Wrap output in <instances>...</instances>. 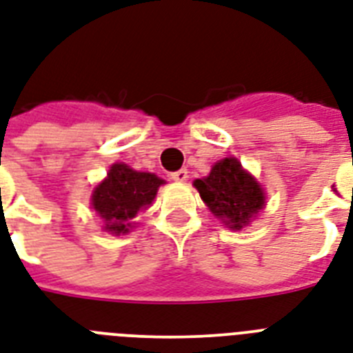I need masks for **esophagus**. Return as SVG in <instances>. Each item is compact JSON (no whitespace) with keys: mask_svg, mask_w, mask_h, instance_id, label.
Masks as SVG:
<instances>
[{"mask_svg":"<svg viewBox=\"0 0 353 353\" xmlns=\"http://www.w3.org/2000/svg\"><path fill=\"white\" fill-rule=\"evenodd\" d=\"M172 179L177 183L186 181V179H188V170H186V168H181V170L174 172V174H172Z\"/></svg>","mask_w":353,"mask_h":353,"instance_id":"34e87169","label":"esophagus"}]
</instances>
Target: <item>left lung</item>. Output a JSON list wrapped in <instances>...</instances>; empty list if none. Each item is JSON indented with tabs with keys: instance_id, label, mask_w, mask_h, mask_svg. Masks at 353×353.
Returning a JSON list of instances; mask_svg holds the SVG:
<instances>
[{
	"instance_id": "8db88e82",
	"label": "left lung",
	"mask_w": 353,
	"mask_h": 353,
	"mask_svg": "<svg viewBox=\"0 0 353 353\" xmlns=\"http://www.w3.org/2000/svg\"><path fill=\"white\" fill-rule=\"evenodd\" d=\"M194 186L208 210L230 230H241L261 208H265L263 186L241 167L236 157L217 161L210 174L203 179H196Z\"/></svg>"
}]
</instances>
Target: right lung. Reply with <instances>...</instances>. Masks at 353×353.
Wrapping results in <instances>:
<instances>
[{
    "label": "right lung",
    "mask_w": 353,
    "mask_h": 353,
    "mask_svg": "<svg viewBox=\"0 0 353 353\" xmlns=\"http://www.w3.org/2000/svg\"><path fill=\"white\" fill-rule=\"evenodd\" d=\"M161 177L137 172L125 163H116L92 192V208L110 234H128L137 212L148 208L163 185Z\"/></svg>",
    "instance_id": "obj_1"
}]
</instances>
